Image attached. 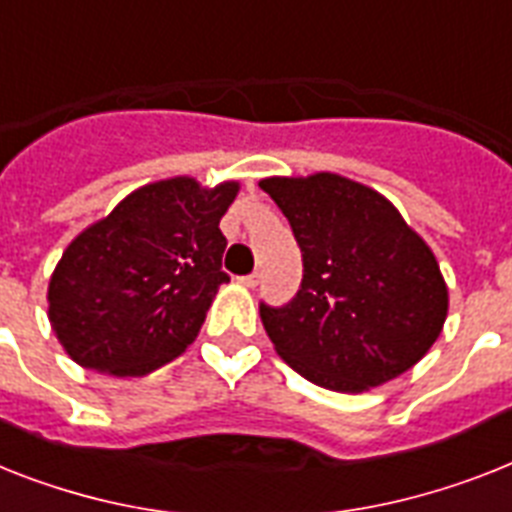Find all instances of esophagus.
<instances>
[{
    "label": "esophagus",
    "instance_id": "34e87169",
    "mask_svg": "<svg viewBox=\"0 0 512 512\" xmlns=\"http://www.w3.org/2000/svg\"><path fill=\"white\" fill-rule=\"evenodd\" d=\"M257 281H260V273H249V276H242V278H239V284L249 286V289H255Z\"/></svg>",
    "mask_w": 512,
    "mask_h": 512
}]
</instances>
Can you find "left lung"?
Masks as SVG:
<instances>
[{
	"instance_id": "1",
	"label": "left lung",
	"mask_w": 512,
	"mask_h": 512,
	"mask_svg": "<svg viewBox=\"0 0 512 512\" xmlns=\"http://www.w3.org/2000/svg\"><path fill=\"white\" fill-rule=\"evenodd\" d=\"M302 249V284L260 318L289 368L331 392L410 371L442 334L447 284L434 252L371 186L336 173L260 181Z\"/></svg>"
}]
</instances>
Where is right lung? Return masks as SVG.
Here are the masks:
<instances>
[{"label": "right lung", "mask_w": 512, "mask_h": 512, "mask_svg": "<svg viewBox=\"0 0 512 512\" xmlns=\"http://www.w3.org/2000/svg\"><path fill=\"white\" fill-rule=\"evenodd\" d=\"M239 194L189 176L131 191L68 244L49 278V323L73 360L110 376H147L197 339L218 286L220 218Z\"/></svg>", "instance_id": "right-lung-1"}]
</instances>
